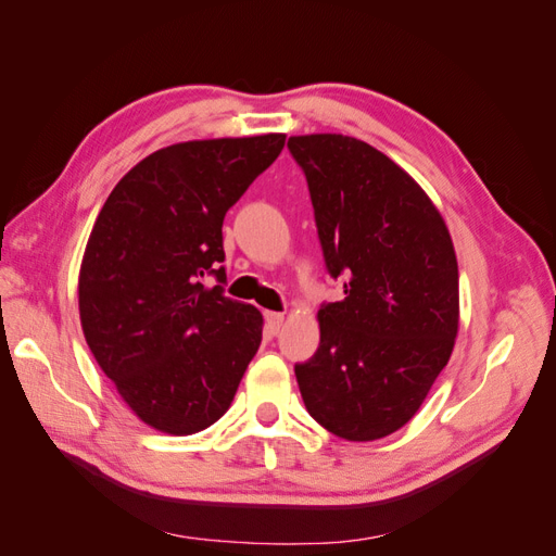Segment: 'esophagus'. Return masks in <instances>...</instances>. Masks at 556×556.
<instances>
[{"instance_id": "obj_1", "label": "esophagus", "mask_w": 556, "mask_h": 556, "mask_svg": "<svg viewBox=\"0 0 556 556\" xmlns=\"http://www.w3.org/2000/svg\"><path fill=\"white\" fill-rule=\"evenodd\" d=\"M264 319H266V329H268V333H278V331H280V327H282V323H285V315H282V313L268 311V313H264Z\"/></svg>"}]
</instances>
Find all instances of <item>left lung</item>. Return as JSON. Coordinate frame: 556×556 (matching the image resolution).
<instances>
[{
    "label": "left lung",
    "instance_id": "obj_1",
    "mask_svg": "<svg viewBox=\"0 0 556 556\" xmlns=\"http://www.w3.org/2000/svg\"><path fill=\"white\" fill-rule=\"evenodd\" d=\"M306 176L327 271L343 301L323 304L319 348L294 366L315 422L378 441L419 410L459 329V268L427 192L380 150L343 134L290 137Z\"/></svg>",
    "mask_w": 556,
    "mask_h": 556
}]
</instances>
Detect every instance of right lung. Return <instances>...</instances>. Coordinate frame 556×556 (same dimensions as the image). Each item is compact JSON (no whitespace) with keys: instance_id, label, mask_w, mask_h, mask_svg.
Returning <instances> with one entry per match:
<instances>
[{"instance_id":"1","label":"right lung","mask_w":556,"mask_h":556,"mask_svg":"<svg viewBox=\"0 0 556 556\" xmlns=\"http://www.w3.org/2000/svg\"><path fill=\"white\" fill-rule=\"evenodd\" d=\"M282 146L285 134H262L162 148L97 215L78 276L83 333L117 394L157 431L217 422L262 343V313L225 296L223 220Z\"/></svg>"}]
</instances>
